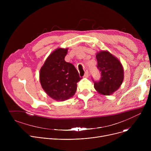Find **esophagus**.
Listing matches in <instances>:
<instances>
[{"mask_svg": "<svg viewBox=\"0 0 151 151\" xmlns=\"http://www.w3.org/2000/svg\"><path fill=\"white\" fill-rule=\"evenodd\" d=\"M89 76V73H88V72L87 70V71H85V74H84V77H88Z\"/></svg>", "mask_w": 151, "mask_h": 151, "instance_id": "esophagus-1", "label": "esophagus"}]
</instances>
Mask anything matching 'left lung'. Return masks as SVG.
<instances>
[{
	"instance_id": "left-lung-1",
	"label": "left lung",
	"mask_w": 151,
	"mask_h": 151,
	"mask_svg": "<svg viewBox=\"0 0 151 151\" xmlns=\"http://www.w3.org/2000/svg\"><path fill=\"white\" fill-rule=\"evenodd\" d=\"M96 57L101 79L99 82H94V88L100 94L109 96L118 90L122 83L123 66L118 58L108 51H100Z\"/></svg>"
}]
</instances>
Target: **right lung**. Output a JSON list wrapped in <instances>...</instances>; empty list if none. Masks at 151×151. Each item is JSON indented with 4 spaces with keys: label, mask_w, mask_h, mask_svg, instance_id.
Returning a JSON list of instances; mask_svg holds the SVG:
<instances>
[{
    "label": "right lung",
    "mask_w": 151,
    "mask_h": 151,
    "mask_svg": "<svg viewBox=\"0 0 151 151\" xmlns=\"http://www.w3.org/2000/svg\"><path fill=\"white\" fill-rule=\"evenodd\" d=\"M68 51V48H57L40 69L39 81L43 90L56 101H64L73 97L77 82L82 79L73 64L64 60Z\"/></svg>",
    "instance_id": "obj_1"
}]
</instances>
